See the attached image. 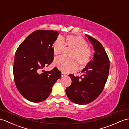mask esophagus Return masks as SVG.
Masks as SVG:
<instances>
[{
  "label": "esophagus",
  "mask_w": 129,
  "mask_h": 129,
  "mask_svg": "<svg viewBox=\"0 0 129 129\" xmlns=\"http://www.w3.org/2000/svg\"><path fill=\"white\" fill-rule=\"evenodd\" d=\"M66 73H64V72H62V73H61V76H62V77L66 76Z\"/></svg>",
  "instance_id": "obj_1"
}]
</instances>
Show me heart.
Here are the masks:
<instances>
[{
    "mask_svg": "<svg viewBox=\"0 0 129 129\" xmlns=\"http://www.w3.org/2000/svg\"><path fill=\"white\" fill-rule=\"evenodd\" d=\"M64 46L73 49L70 54L71 58L59 56L56 58L55 65L59 70L64 72H70L77 69L78 64L80 68L84 67L90 61L91 52L87 43L83 37L79 36L68 35L56 40L52 48L54 54L60 55Z\"/></svg>",
    "mask_w": 129,
    "mask_h": 129,
    "instance_id": "heart-1",
    "label": "heart"
}]
</instances>
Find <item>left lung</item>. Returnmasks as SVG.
Listing matches in <instances>:
<instances>
[{"mask_svg":"<svg viewBox=\"0 0 129 129\" xmlns=\"http://www.w3.org/2000/svg\"><path fill=\"white\" fill-rule=\"evenodd\" d=\"M86 36L94 48L93 58L81 71L82 76L69 75L72 84L66 89L68 99L78 105L88 104L99 97L104 89L109 71V59L102 45L93 37Z\"/></svg>","mask_w":129,"mask_h":129,"instance_id":"left-lung-1","label":"left lung"}]
</instances>
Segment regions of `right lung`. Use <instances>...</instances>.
<instances>
[{
	"label": "right lung",
	"mask_w": 129,
	"mask_h": 129,
	"mask_svg": "<svg viewBox=\"0 0 129 129\" xmlns=\"http://www.w3.org/2000/svg\"><path fill=\"white\" fill-rule=\"evenodd\" d=\"M58 36L57 31L36 30L16 51L13 67L16 86L30 102H40L48 98L54 84L61 77V72L56 67L42 72L54 59L52 45Z\"/></svg>",
	"instance_id": "right-lung-1"
}]
</instances>
